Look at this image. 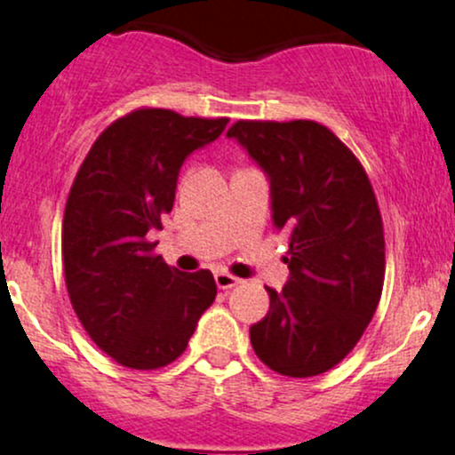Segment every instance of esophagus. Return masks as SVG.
<instances>
[{
  "label": "esophagus",
  "mask_w": 455,
  "mask_h": 455,
  "mask_svg": "<svg viewBox=\"0 0 455 455\" xmlns=\"http://www.w3.org/2000/svg\"><path fill=\"white\" fill-rule=\"evenodd\" d=\"M213 280H216L218 289H233V286L239 284V278L227 274V271H216V274H213Z\"/></svg>",
  "instance_id": "obj_1"
}]
</instances>
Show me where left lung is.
I'll use <instances>...</instances> for the list:
<instances>
[{"label": "left lung", "instance_id": "1", "mask_svg": "<svg viewBox=\"0 0 455 455\" xmlns=\"http://www.w3.org/2000/svg\"><path fill=\"white\" fill-rule=\"evenodd\" d=\"M269 181L271 220L289 235L291 275L269 289V312L250 327L274 372L306 379L340 363L377 312L385 280L383 220L353 151L307 119L237 122L227 132Z\"/></svg>", "mask_w": 455, "mask_h": 455}]
</instances>
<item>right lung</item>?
<instances>
[{"label":"right lung","mask_w":455,"mask_h":455,"mask_svg":"<svg viewBox=\"0 0 455 455\" xmlns=\"http://www.w3.org/2000/svg\"><path fill=\"white\" fill-rule=\"evenodd\" d=\"M227 124L139 108L104 130L75 177L61 231L68 295L92 340L126 368L175 362L216 299L212 271L169 267L148 235L173 210L188 156Z\"/></svg>","instance_id":"obj_1"}]
</instances>
